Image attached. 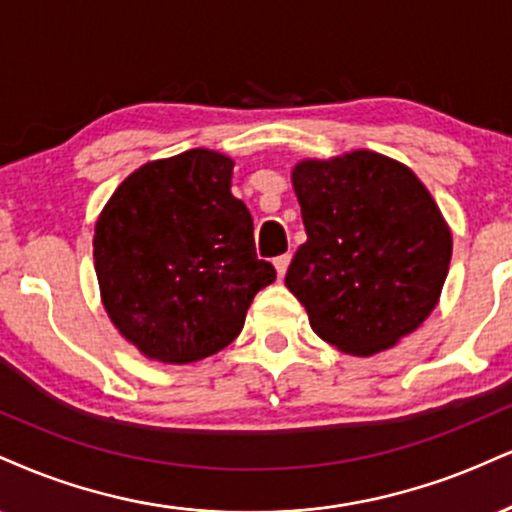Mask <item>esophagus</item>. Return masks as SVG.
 Returning <instances> with one entry per match:
<instances>
[{"label":"esophagus","instance_id":"esophagus-1","mask_svg":"<svg viewBox=\"0 0 512 512\" xmlns=\"http://www.w3.org/2000/svg\"><path fill=\"white\" fill-rule=\"evenodd\" d=\"M288 264H291V255H279V257H274V267H276V274H279V279H283V276H286V269H288Z\"/></svg>","mask_w":512,"mask_h":512}]
</instances>
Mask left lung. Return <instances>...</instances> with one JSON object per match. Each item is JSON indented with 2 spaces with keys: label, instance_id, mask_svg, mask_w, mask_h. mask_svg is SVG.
Wrapping results in <instances>:
<instances>
[{
  "label": "left lung",
  "instance_id": "1",
  "mask_svg": "<svg viewBox=\"0 0 512 512\" xmlns=\"http://www.w3.org/2000/svg\"><path fill=\"white\" fill-rule=\"evenodd\" d=\"M307 240L286 286L319 338L350 355L396 346L432 315L453 240L408 166L369 150L293 169Z\"/></svg>",
  "mask_w": 512,
  "mask_h": 512
}]
</instances>
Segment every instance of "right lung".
Here are the masks:
<instances>
[{"mask_svg": "<svg viewBox=\"0 0 512 512\" xmlns=\"http://www.w3.org/2000/svg\"><path fill=\"white\" fill-rule=\"evenodd\" d=\"M231 171L229 157L202 147L150 162L97 219L104 310L147 357L186 365L219 353L276 279L255 252L248 207L231 195Z\"/></svg>", "mask_w": 512, "mask_h": 512, "instance_id": "obj_1", "label": "right lung"}]
</instances>
